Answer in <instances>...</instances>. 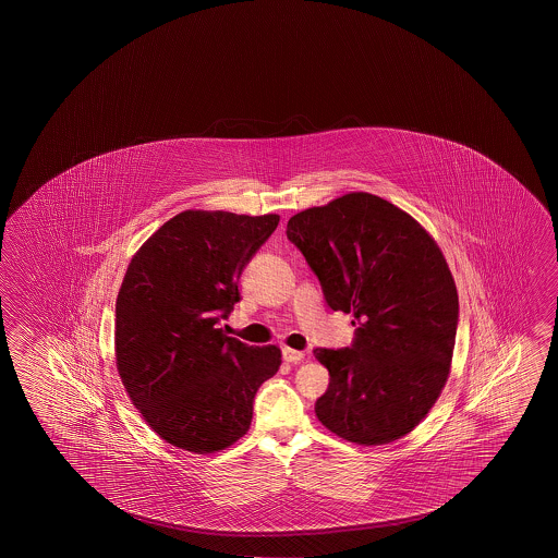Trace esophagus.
I'll return each mask as SVG.
<instances>
[{
    "mask_svg": "<svg viewBox=\"0 0 558 558\" xmlns=\"http://www.w3.org/2000/svg\"><path fill=\"white\" fill-rule=\"evenodd\" d=\"M282 356L286 362L298 364V362H302L303 357H305V352H302V350H293V348L283 347Z\"/></svg>",
    "mask_w": 558,
    "mask_h": 558,
    "instance_id": "obj_1",
    "label": "esophagus"
}]
</instances>
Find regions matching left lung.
<instances>
[{
    "label": "left lung",
    "instance_id": "1",
    "mask_svg": "<svg viewBox=\"0 0 558 558\" xmlns=\"http://www.w3.org/2000/svg\"><path fill=\"white\" fill-rule=\"evenodd\" d=\"M288 239L330 310L352 313V348H315L329 369L317 418L338 438L381 446L416 428L448 381L459 298L446 256L411 214L350 192L295 214Z\"/></svg>",
    "mask_w": 558,
    "mask_h": 558
}]
</instances>
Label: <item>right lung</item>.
I'll list each match as a JSON object with an SVG mask.
<instances>
[{
  "mask_svg": "<svg viewBox=\"0 0 558 558\" xmlns=\"http://www.w3.org/2000/svg\"><path fill=\"white\" fill-rule=\"evenodd\" d=\"M280 216L184 210L132 256L117 298L114 356L147 426L174 448L216 453L248 432L258 387L278 372L275 344L218 329L239 276Z\"/></svg>",
  "mask_w": 558,
  "mask_h": 558,
  "instance_id": "add662e5",
  "label": "right lung"
}]
</instances>
